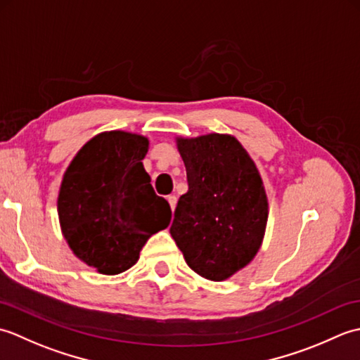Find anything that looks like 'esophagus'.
Masks as SVG:
<instances>
[{
  "label": "esophagus",
  "instance_id": "34e87169",
  "mask_svg": "<svg viewBox=\"0 0 360 360\" xmlns=\"http://www.w3.org/2000/svg\"><path fill=\"white\" fill-rule=\"evenodd\" d=\"M167 201H168V204H170V207H172V212L176 209V202H178V200H176V196L174 195H170L167 198Z\"/></svg>",
  "mask_w": 360,
  "mask_h": 360
}]
</instances>
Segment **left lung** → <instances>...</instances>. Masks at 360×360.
Instances as JSON below:
<instances>
[{
  "label": "left lung",
  "instance_id": "1",
  "mask_svg": "<svg viewBox=\"0 0 360 360\" xmlns=\"http://www.w3.org/2000/svg\"><path fill=\"white\" fill-rule=\"evenodd\" d=\"M188 192L170 227L186 263L212 281L231 278L258 254L269 204L258 168L231 134L176 137Z\"/></svg>",
  "mask_w": 360,
  "mask_h": 360
}]
</instances>
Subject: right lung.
Wrapping results in <instances>:
<instances>
[{
	"label": "right lung",
	"instance_id": "obj_1",
	"mask_svg": "<svg viewBox=\"0 0 360 360\" xmlns=\"http://www.w3.org/2000/svg\"><path fill=\"white\" fill-rule=\"evenodd\" d=\"M145 136L103 131L77 151L63 174L57 212L62 233L80 262L98 274L134 266L145 243L172 221L168 202L155 193L142 159Z\"/></svg>",
	"mask_w": 360,
	"mask_h": 360
}]
</instances>
